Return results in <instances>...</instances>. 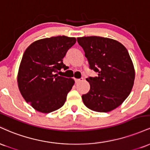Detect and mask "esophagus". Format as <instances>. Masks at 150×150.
I'll return each mask as SVG.
<instances>
[{
  "label": "esophagus",
  "mask_w": 150,
  "mask_h": 150,
  "mask_svg": "<svg viewBox=\"0 0 150 150\" xmlns=\"http://www.w3.org/2000/svg\"><path fill=\"white\" fill-rule=\"evenodd\" d=\"M83 80V78L82 77H81V78H79V79H77V78H75V82H76V83H79V82H81V81Z\"/></svg>",
  "instance_id": "esophagus-1"
}]
</instances>
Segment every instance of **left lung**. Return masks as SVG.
<instances>
[{
    "mask_svg": "<svg viewBox=\"0 0 150 150\" xmlns=\"http://www.w3.org/2000/svg\"><path fill=\"white\" fill-rule=\"evenodd\" d=\"M77 42L85 51L89 68L97 77L87 80L90 89L82 96L89 109L108 112L120 106L131 92L135 70L128 50L120 42L101 37H78Z\"/></svg>",
    "mask_w": 150,
    "mask_h": 150,
    "instance_id": "obj_1",
    "label": "left lung"
}]
</instances>
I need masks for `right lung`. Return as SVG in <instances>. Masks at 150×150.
<instances>
[{"label": "right lung", "mask_w": 150, "mask_h": 150, "mask_svg": "<svg viewBox=\"0 0 150 150\" xmlns=\"http://www.w3.org/2000/svg\"><path fill=\"white\" fill-rule=\"evenodd\" d=\"M75 42V37L58 36L36 41L25 50L19 68L18 87L37 111L50 113L65 104L75 81L54 73L67 69L63 58Z\"/></svg>", "instance_id": "1"}]
</instances>
